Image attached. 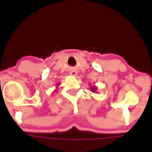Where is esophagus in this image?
I'll return each instance as SVG.
<instances>
[{
	"label": "esophagus",
	"mask_w": 152,
	"mask_h": 152,
	"mask_svg": "<svg viewBox=\"0 0 152 152\" xmlns=\"http://www.w3.org/2000/svg\"><path fill=\"white\" fill-rule=\"evenodd\" d=\"M77 72L76 71V70L72 69L70 71V75H72V76H74V77H75V76H77Z\"/></svg>",
	"instance_id": "34e87169"
}]
</instances>
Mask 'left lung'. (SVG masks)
Masks as SVG:
<instances>
[{
	"instance_id": "obj_1",
	"label": "left lung",
	"mask_w": 152,
	"mask_h": 152,
	"mask_svg": "<svg viewBox=\"0 0 152 152\" xmlns=\"http://www.w3.org/2000/svg\"><path fill=\"white\" fill-rule=\"evenodd\" d=\"M91 91L94 93H96V86H94V87H92V88H91Z\"/></svg>"
}]
</instances>
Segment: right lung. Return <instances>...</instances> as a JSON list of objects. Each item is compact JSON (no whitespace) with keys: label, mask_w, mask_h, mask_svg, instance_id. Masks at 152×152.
<instances>
[{"label":"right lung","mask_w":152,"mask_h":152,"mask_svg":"<svg viewBox=\"0 0 152 152\" xmlns=\"http://www.w3.org/2000/svg\"><path fill=\"white\" fill-rule=\"evenodd\" d=\"M58 85H59V84H57V86H58Z\"/></svg>","instance_id":"obj_1"}]
</instances>
